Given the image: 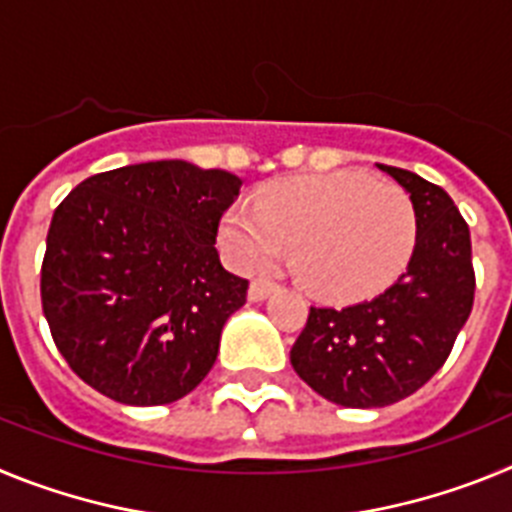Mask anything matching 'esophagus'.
<instances>
[{
  "mask_svg": "<svg viewBox=\"0 0 512 512\" xmlns=\"http://www.w3.org/2000/svg\"><path fill=\"white\" fill-rule=\"evenodd\" d=\"M274 289H277V282H274V279H266V277L253 279L251 289H248V300H251V302L266 300V297H269Z\"/></svg>",
  "mask_w": 512,
  "mask_h": 512,
  "instance_id": "34e87169",
  "label": "esophagus"
}]
</instances>
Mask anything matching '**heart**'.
<instances>
[{"label": "heart", "mask_w": 512, "mask_h": 512, "mask_svg": "<svg viewBox=\"0 0 512 512\" xmlns=\"http://www.w3.org/2000/svg\"><path fill=\"white\" fill-rule=\"evenodd\" d=\"M220 238L246 271L274 266L297 248L302 282L328 300H356L382 289L408 264L418 215L408 194L364 171L292 179L266 189L256 205L223 217Z\"/></svg>", "instance_id": "heart-1"}]
</instances>
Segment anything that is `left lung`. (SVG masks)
I'll return each mask as SVG.
<instances>
[{"label": "left lung", "instance_id": "obj_1", "mask_svg": "<svg viewBox=\"0 0 512 512\" xmlns=\"http://www.w3.org/2000/svg\"><path fill=\"white\" fill-rule=\"evenodd\" d=\"M379 169L415 205L413 259L372 300L310 307L289 351L312 390L343 408H384L418 392L446 364L474 305L472 238L454 200L413 171Z\"/></svg>", "mask_w": 512, "mask_h": 512}]
</instances>
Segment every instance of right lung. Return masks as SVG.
Instances as JSON below:
<instances>
[{
    "label": "right lung",
    "instance_id": "add662e5",
    "mask_svg": "<svg viewBox=\"0 0 512 512\" xmlns=\"http://www.w3.org/2000/svg\"><path fill=\"white\" fill-rule=\"evenodd\" d=\"M241 179L187 161L102 171L56 207L40 302L66 364L122 405H166L207 377L248 279L217 228Z\"/></svg>",
    "mask_w": 512,
    "mask_h": 512
}]
</instances>
